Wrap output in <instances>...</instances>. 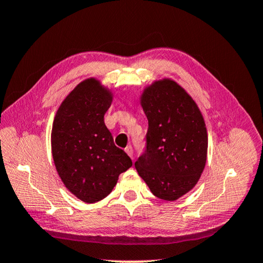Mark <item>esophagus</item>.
<instances>
[{"instance_id":"1","label":"esophagus","mask_w":263,"mask_h":263,"mask_svg":"<svg viewBox=\"0 0 263 263\" xmlns=\"http://www.w3.org/2000/svg\"><path fill=\"white\" fill-rule=\"evenodd\" d=\"M125 152H126V154L128 155V157L133 159V149H132V146L128 145L127 147L125 148Z\"/></svg>"}]
</instances>
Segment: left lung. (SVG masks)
<instances>
[{
    "label": "left lung",
    "instance_id": "left-lung-1",
    "mask_svg": "<svg viewBox=\"0 0 263 263\" xmlns=\"http://www.w3.org/2000/svg\"><path fill=\"white\" fill-rule=\"evenodd\" d=\"M140 104L148 119L138 174L157 197L176 201L197 184L206 162L208 131L198 105L172 79L146 87Z\"/></svg>",
    "mask_w": 263,
    "mask_h": 263
}]
</instances>
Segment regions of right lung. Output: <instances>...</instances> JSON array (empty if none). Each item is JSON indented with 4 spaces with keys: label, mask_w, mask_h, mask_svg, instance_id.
<instances>
[{
    "label": "right lung",
    "mask_w": 263,
    "mask_h": 263,
    "mask_svg": "<svg viewBox=\"0 0 263 263\" xmlns=\"http://www.w3.org/2000/svg\"><path fill=\"white\" fill-rule=\"evenodd\" d=\"M111 89L100 80L80 82L58 109L52 125L51 146L62 183L75 197L95 203L106 197L132 160L114 144L104 124L112 103Z\"/></svg>",
    "instance_id": "right-lung-1"
}]
</instances>
